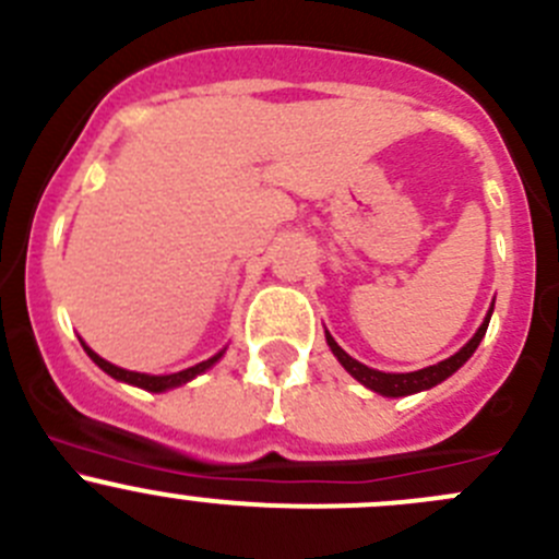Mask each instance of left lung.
<instances>
[{
	"mask_svg": "<svg viewBox=\"0 0 559 559\" xmlns=\"http://www.w3.org/2000/svg\"><path fill=\"white\" fill-rule=\"evenodd\" d=\"M489 316H492V311L487 313V319H484V324L478 326L476 335H473L471 341H467L465 346L454 354V357L443 359V362H438V365H430V368H425V370H416V373H381V370L368 368V365H362V362H357V359L348 357V354L343 352L335 341H332L330 332H326V343H330V348H332V354L337 357V362H341L343 368H346L348 373L359 381V384H365L379 394H386V397H403V394H414V392H421V389L441 384V381L449 379L454 370H460L462 365L471 359V354L476 352L478 343H481L484 332H487V326H489Z\"/></svg>",
	"mask_w": 559,
	"mask_h": 559,
	"instance_id": "obj_1",
	"label": "left lung"
}]
</instances>
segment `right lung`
Instances as JSON below:
<instances>
[{
    "mask_svg": "<svg viewBox=\"0 0 559 559\" xmlns=\"http://www.w3.org/2000/svg\"><path fill=\"white\" fill-rule=\"evenodd\" d=\"M83 348H86L88 357H92L94 362H97L107 376H112V379H118V381H127V384H134V386H140V389H148V392H165V389L186 384V381H191V379H194V376H200L202 370H207L213 362H216L218 357H222V352H218L216 357L205 359V362L194 365V368H186V370H180V373H173V376H145V373H134V370L116 368V365H110V362H107V359L99 357V354H94L88 346H83Z\"/></svg>",
    "mask_w": 559,
    "mask_h": 559,
    "instance_id": "1",
    "label": "right lung"
}]
</instances>
